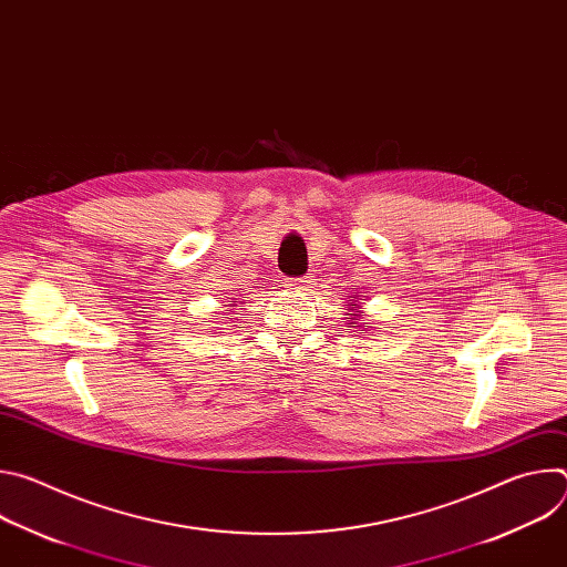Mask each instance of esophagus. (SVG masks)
<instances>
[{"mask_svg":"<svg viewBox=\"0 0 567 567\" xmlns=\"http://www.w3.org/2000/svg\"><path fill=\"white\" fill-rule=\"evenodd\" d=\"M293 291H307L311 287V278H291L287 280Z\"/></svg>","mask_w":567,"mask_h":567,"instance_id":"obj_1","label":"esophagus"}]
</instances>
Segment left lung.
<instances>
[{
	"label": "left lung",
	"mask_w": 567,
	"mask_h": 567,
	"mask_svg": "<svg viewBox=\"0 0 567 567\" xmlns=\"http://www.w3.org/2000/svg\"><path fill=\"white\" fill-rule=\"evenodd\" d=\"M361 313H363V311H361ZM361 313H352V316H354V318H352L354 322H348L350 328H361V326H357V320H359V316H361ZM363 330H368V326H363ZM363 330H361V332H363Z\"/></svg>",
	"instance_id": "left-lung-1"
}]
</instances>
